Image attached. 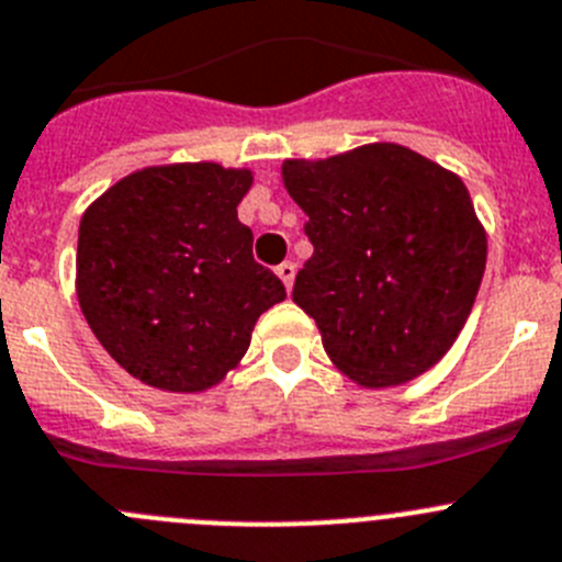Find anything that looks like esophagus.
Wrapping results in <instances>:
<instances>
[{
  "label": "esophagus",
  "instance_id": "obj_1",
  "mask_svg": "<svg viewBox=\"0 0 562 562\" xmlns=\"http://www.w3.org/2000/svg\"><path fill=\"white\" fill-rule=\"evenodd\" d=\"M277 277H280V280H282L285 291H291V288H293V277H296V266H293L291 260H285V263L277 266Z\"/></svg>",
  "mask_w": 562,
  "mask_h": 562
}]
</instances>
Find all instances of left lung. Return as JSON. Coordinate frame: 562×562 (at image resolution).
Wrapping results in <instances>:
<instances>
[{
  "mask_svg": "<svg viewBox=\"0 0 562 562\" xmlns=\"http://www.w3.org/2000/svg\"><path fill=\"white\" fill-rule=\"evenodd\" d=\"M313 257L293 302L324 352L363 387L416 380L452 349L474 307L487 238L458 175L400 144L285 160Z\"/></svg>",
  "mask_w": 562,
  "mask_h": 562,
  "instance_id": "obj_1",
  "label": "left lung"
}]
</instances>
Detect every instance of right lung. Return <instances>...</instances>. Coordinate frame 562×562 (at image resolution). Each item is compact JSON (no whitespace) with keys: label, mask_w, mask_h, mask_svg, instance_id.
<instances>
[{"label":"right lung","mask_w":562,"mask_h":562,"mask_svg":"<svg viewBox=\"0 0 562 562\" xmlns=\"http://www.w3.org/2000/svg\"><path fill=\"white\" fill-rule=\"evenodd\" d=\"M249 169L149 166L82 213L77 299L110 358L144 385L199 393L249 349L285 285L251 257L238 204Z\"/></svg>","instance_id":"obj_1"}]
</instances>
